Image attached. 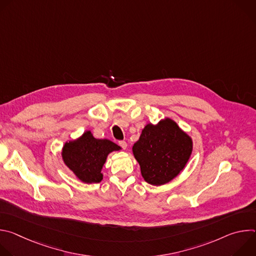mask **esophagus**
<instances>
[{
    "instance_id": "obj_1",
    "label": "esophagus",
    "mask_w": 256,
    "mask_h": 256,
    "mask_svg": "<svg viewBox=\"0 0 256 256\" xmlns=\"http://www.w3.org/2000/svg\"><path fill=\"white\" fill-rule=\"evenodd\" d=\"M118 144L120 146L122 149H124V150H126V147H128V144H126V142L124 140H120V142H118Z\"/></svg>"
}]
</instances>
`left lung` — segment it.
I'll list each match as a JSON object with an SVG mask.
<instances>
[{"label":"left lung","instance_id":"left-lung-1","mask_svg":"<svg viewBox=\"0 0 256 256\" xmlns=\"http://www.w3.org/2000/svg\"><path fill=\"white\" fill-rule=\"evenodd\" d=\"M192 151V138L170 118L157 126H146L132 147L142 176L152 186L165 184L176 177L188 163Z\"/></svg>","mask_w":256,"mask_h":256}]
</instances>
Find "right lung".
Here are the masks:
<instances>
[{"label":"right lung","mask_w":256,"mask_h":256,"mask_svg":"<svg viewBox=\"0 0 256 256\" xmlns=\"http://www.w3.org/2000/svg\"><path fill=\"white\" fill-rule=\"evenodd\" d=\"M120 149V146L112 140L95 138L88 130L78 140L64 144L62 159L85 184H98L103 178L101 169L107 155Z\"/></svg>","instance_id":"right-lung-1"}]
</instances>
